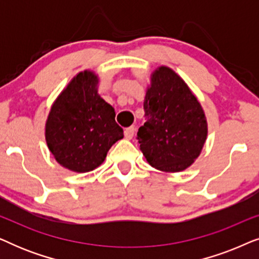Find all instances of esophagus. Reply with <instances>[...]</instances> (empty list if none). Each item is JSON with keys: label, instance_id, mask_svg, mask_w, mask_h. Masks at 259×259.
Segmentation results:
<instances>
[{"label": "esophagus", "instance_id": "34e87169", "mask_svg": "<svg viewBox=\"0 0 259 259\" xmlns=\"http://www.w3.org/2000/svg\"><path fill=\"white\" fill-rule=\"evenodd\" d=\"M134 132H136V128H134V126H131V127H127L125 130V138L126 139H132L133 136H134Z\"/></svg>", "mask_w": 259, "mask_h": 259}]
</instances>
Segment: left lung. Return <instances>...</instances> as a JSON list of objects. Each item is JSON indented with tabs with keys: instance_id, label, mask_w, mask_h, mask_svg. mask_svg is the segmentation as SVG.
I'll return each mask as SVG.
<instances>
[{
	"instance_id": "1",
	"label": "left lung",
	"mask_w": 259,
	"mask_h": 259,
	"mask_svg": "<svg viewBox=\"0 0 259 259\" xmlns=\"http://www.w3.org/2000/svg\"><path fill=\"white\" fill-rule=\"evenodd\" d=\"M144 109L146 122L137 136L148 164L168 173L190 167L206 141L207 121L200 102L183 77L167 66L154 69Z\"/></svg>"
}]
</instances>
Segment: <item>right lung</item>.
Here are the masks:
<instances>
[{
    "label": "right lung",
    "mask_w": 259,
    "mask_h": 259,
    "mask_svg": "<svg viewBox=\"0 0 259 259\" xmlns=\"http://www.w3.org/2000/svg\"><path fill=\"white\" fill-rule=\"evenodd\" d=\"M99 75L77 73L53 102L46 120L45 138L62 167L84 173L105 161L107 152L123 138L115 112L98 93Z\"/></svg>",
    "instance_id": "obj_1"
}]
</instances>
